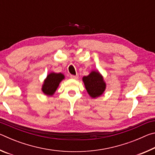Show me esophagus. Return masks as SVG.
<instances>
[{"label":"esophagus","mask_w":155,"mask_h":155,"mask_svg":"<svg viewBox=\"0 0 155 155\" xmlns=\"http://www.w3.org/2000/svg\"><path fill=\"white\" fill-rule=\"evenodd\" d=\"M78 77V75H70V78H72V79H77Z\"/></svg>","instance_id":"obj_1"}]
</instances>
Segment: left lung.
<instances>
[{"label": "left lung", "instance_id": "left-lung-1", "mask_svg": "<svg viewBox=\"0 0 155 155\" xmlns=\"http://www.w3.org/2000/svg\"><path fill=\"white\" fill-rule=\"evenodd\" d=\"M83 81L87 93L91 98L101 96L106 89V83L98 71H91L88 76L83 77Z\"/></svg>", "mask_w": 155, "mask_h": 155}]
</instances>
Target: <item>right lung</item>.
<instances>
[{
    "label": "right lung",
    "instance_id": "obj_1",
    "mask_svg": "<svg viewBox=\"0 0 155 155\" xmlns=\"http://www.w3.org/2000/svg\"><path fill=\"white\" fill-rule=\"evenodd\" d=\"M64 75L61 73H50L44 80L42 88H41L43 93L47 96L53 95L58 87L59 83L63 79H64Z\"/></svg>",
    "mask_w": 155,
    "mask_h": 155
}]
</instances>
